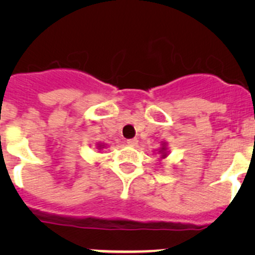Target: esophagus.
Segmentation results:
<instances>
[{"instance_id": "obj_1", "label": "esophagus", "mask_w": 255, "mask_h": 255, "mask_svg": "<svg viewBox=\"0 0 255 255\" xmlns=\"http://www.w3.org/2000/svg\"><path fill=\"white\" fill-rule=\"evenodd\" d=\"M127 144H128V145H130V146H135L138 144V139H137V138H132V139H128Z\"/></svg>"}]
</instances>
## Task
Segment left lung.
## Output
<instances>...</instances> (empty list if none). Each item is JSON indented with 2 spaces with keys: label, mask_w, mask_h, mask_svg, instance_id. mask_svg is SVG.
<instances>
[{
  "label": "left lung",
  "mask_w": 255,
  "mask_h": 255,
  "mask_svg": "<svg viewBox=\"0 0 255 255\" xmlns=\"http://www.w3.org/2000/svg\"><path fill=\"white\" fill-rule=\"evenodd\" d=\"M159 153L161 154V159H165L168 156V148H166V143H161V148L159 149Z\"/></svg>",
  "instance_id": "1"
}]
</instances>
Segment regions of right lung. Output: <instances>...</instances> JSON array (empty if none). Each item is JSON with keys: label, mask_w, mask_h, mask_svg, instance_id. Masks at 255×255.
Returning <instances> with one entry per match:
<instances>
[{"label": "right lung", "mask_w": 255, "mask_h": 255, "mask_svg": "<svg viewBox=\"0 0 255 255\" xmlns=\"http://www.w3.org/2000/svg\"><path fill=\"white\" fill-rule=\"evenodd\" d=\"M102 148H106V145H105V144H101V143L97 144V149H102Z\"/></svg>", "instance_id": "right-lung-1"}]
</instances>
